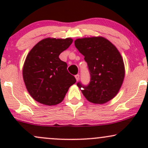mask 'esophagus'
Returning <instances> with one entry per match:
<instances>
[{"label":"esophagus","instance_id":"34e87169","mask_svg":"<svg viewBox=\"0 0 148 148\" xmlns=\"http://www.w3.org/2000/svg\"><path fill=\"white\" fill-rule=\"evenodd\" d=\"M75 79L76 80V81H78L79 80V74H76V75L75 76Z\"/></svg>","mask_w":148,"mask_h":148}]
</instances>
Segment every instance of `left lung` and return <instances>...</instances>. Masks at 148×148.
Returning a JSON list of instances; mask_svg holds the SVG:
<instances>
[{"instance_id":"1","label":"left lung","mask_w":148,"mask_h":148,"mask_svg":"<svg viewBox=\"0 0 148 148\" xmlns=\"http://www.w3.org/2000/svg\"><path fill=\"white\" fill-rule=\"evenodd\" d=\"M88 63L90 82L88 86L78 83L90 102L105 103L115 97L123 85L125 75L123 58L116 47L101 36L84 37L74 41Z\"/></svg>"}]
</instances>
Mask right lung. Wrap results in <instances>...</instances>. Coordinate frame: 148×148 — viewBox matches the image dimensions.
<instances>
[{
	"label": "right lung",
	"mask_w": 148,
	"mask_h": 148,
	"mask_svg": "<svg viewBox=\"0 0 148 148\" xmlns=\"http://www.w3.org/2000/svg\"><path fill=\"white\" fill-rule=\"evenodd\" d=\"M70 37H47L37 43L27 55L23 79L30 95L37 102L54 106L62 102L76 79L67 71V64L59 55L69 48Z\"/></svg>",
	"instance_id": "1"
}]
</instances>
